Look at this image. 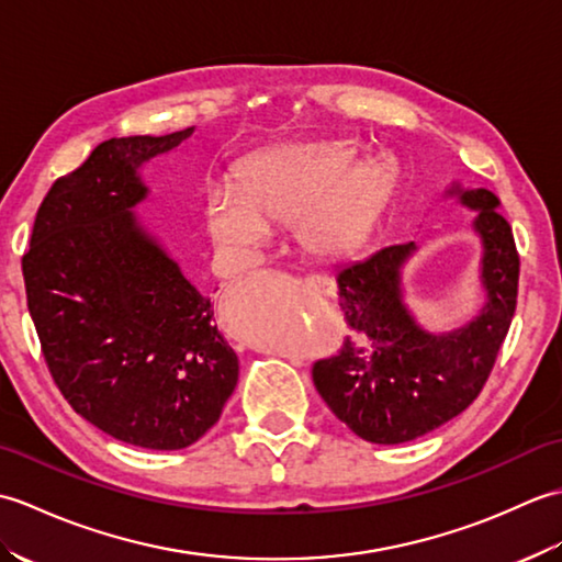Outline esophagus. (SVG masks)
<instances>
[{"label": "esophagus", "mask_w": 562, "mask_h": 562, "mask_svg": "<svg viewBox=\"0 0 562 562\" xmlns=\"http://www.w3.org/2000/svg\"><path fill=\"white\" fill-rule=\"evenodd\" d=\"M304 284L312 292L324 294V296L333 294V290H336V284H333V280L326 278V274H308V278H304Z\"/></svg>", "instance_id": "1"}]
</instances>
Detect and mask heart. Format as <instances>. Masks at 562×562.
I'll return each mask as SVG.
<instances>
[{
  "instance_id": "1",
  "label": "heart",
  "mask_w": 562,
  "mask_h": 562,
  "mask_svg": "<svg viewBox=\"0 0 562 562\" xmlns=\"http://www.w3.org/2000/svg\"><path fill=\"white\" fill-rule=\"evenodd\" d=\"M355 139L296 142L260 154L244 169V183L212 188L205 226L214 248L248 266L266 250L278 220L300 217L302 244L316 256L338 258L364 246L398 186L389 154L362 157Z\"/></svg>"
}]
</instances>
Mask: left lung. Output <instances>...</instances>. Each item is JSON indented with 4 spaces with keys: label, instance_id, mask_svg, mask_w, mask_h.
I'll return each instance as SVG.
<instances>
[{
    "label": "left lung",
    "instance_id": "left-lung-1",
    "mask_svg": "<svg viewBox=\"0 0 562 562\" xmlns=\"http://www.w3.org/2000/svg\"><path fill=\"white\" fill-rule=\"evenodd\" d=\"M445 200L475 212L485 302L469 324L429 330L405 302L403 270L415 241L381 248L336 274L352 336L338 357L316 362L312 376L338 420L372 445H403L469 408L515 316L519 258L497 195L451 181Z\"/></svg>",
    "mask_w": 562,
    "mask_h": 562
}]
</instances>
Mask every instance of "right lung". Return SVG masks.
Instances as JSON below:
<instances>
[{
	"label": "right lung",
	"mask_w": 562,
	"mask_h": 562,
	"mask_svg": "<svg viewBox=\"0 0 562 562\" xmlns=\"http://www.w3.org/2000/svg\"><path fill=\"white\" fill-rule=\"evenodd\" d=\"M195 127L113 137L50 188L23 256L29 312L55 384L83 420L125 445L186 449L220 420L238 357L137 207L142 169Z\"/></svg>",
	"instance_id": "add662e5"
}]
</instances>
